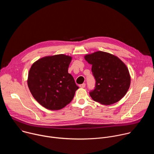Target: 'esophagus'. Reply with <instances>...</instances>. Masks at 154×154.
Instances as JSON below:
<instances>
[{
	"label": "esophagus",
	"instance_id": "1",
	"mask_svg": "<svg viewBox=\"0 0 154 154\" xmlns=\"http://www.w3.org/2000/svg\"><path fill=\"white\" fill-rule=\"evenodd\" d=\"M85 86H86L85 83H82V84H81V85H79V86H80V88H83L85 87Z\"/></svg>",
	"mask_w": 154,
	"mask_h": 154
}]
</instances>
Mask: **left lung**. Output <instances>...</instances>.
Returning <instances> with one entry per match:
<instances>
[{"mask_svg": "<svg viewBox=\"0 0 154 154\" xmlns=\"http://www.w3.org/2000/svg\"><path fill=\"white\" fill-rule=\"evenodd\" d=\"M92 65L96 80L94 89L90 92L91 98L103 105H111L120 100L130 85V75L126 65L116 56L97 51L85 56Z\"/></svg>", "mask_w": 154, "mask_h": 154, "instance_id": "1", "label": "left lung"}]
</instances>
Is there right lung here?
I'll return each instance as SVG.
<instances>
[{
    "label": "right lung",
    "instance_id": "right-lung-1",
    "mask_svg": "<svg viewBox=\"0 0 154 154\" xmlns=\"http://www.w3.org/2000/svg\"><path fill=\"white\" fill-rule=\"evenodd\" d=\"M72 57L63 54L39 59L31 66L27 84L33 97L42 106L57 110L69 103L79 87L68 73Z\"/></svg>",
    "mask_w": 154,
    "mask_h": 154
}]
</instances>
